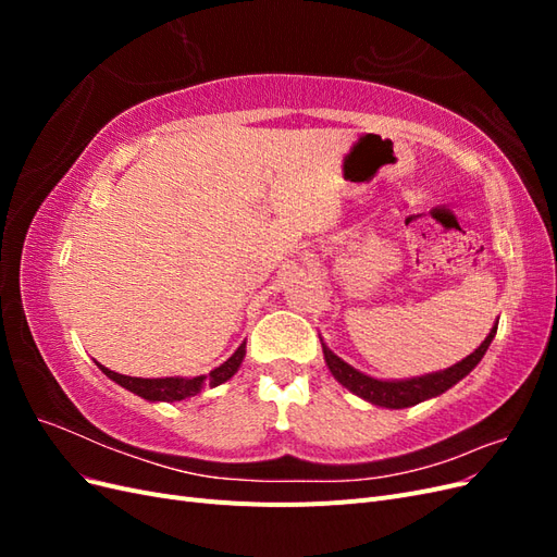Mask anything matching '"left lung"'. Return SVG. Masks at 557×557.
<instances>
[{
	"label": "left lung",
	"instance_id": "1",
	"mask_svg": "<svg viewBox=\"0 0 557 557\" xmlns=\"http://www.w3.org/2000/svg\"><path fill=\"white\" fill-rule=\"evenodd\" d=\"M495 334H497V325H493L491 334L485 336V342L474 352H471V356H467L460 362H455L453 367L444 369V372H432L425 376H413V379H401V381H381V379L367 376V374L358 372L356 367L344 362L339 356H334V352L323 344V339H320V344H323L325 362L330 367L332 376L344 387H348L352 395L372 401V404H376V407L407 409V407H413V404H420L430 397L446 393L448 387L462 381L471 372V369L481 362L487 346H491V342L495 339Z\"/></svg>",
	"mask_w": 557,
	"mask_h": 557
}]
</instances>
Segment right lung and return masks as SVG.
<instances>
[{"mask_svg": "<svg viewBox=\"0 0 557 557\" xmlns=\"http://www.w3.org/2000/svg\"><path fill=\"white\" fill-rule=\"evenodd\" d=\"M244 356H246V342L232 352V358H227L221 367H215L213 372L201 374V376H193V379H183V376L137 379V376H125V374L111 372V369H107L104 364H99V362H97V367L102 369V372L111 381H115L117 385H123L125 391L139 395V397H144L148 401H181L185 397L197 395L205 385L215 387V385L230 381L234 374L239 372V367L244 362Z\"/></svg>", "mask_w": 557, "mask_h": 557, "instance_id": "obj_1", "label": "right lung"}]
</instances>
